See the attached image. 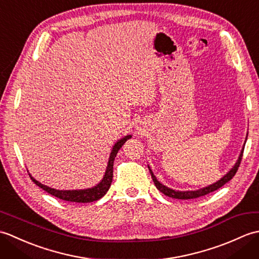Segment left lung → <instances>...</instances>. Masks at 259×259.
<instances>
[{"instance_id":"1","label":"left lung","mask_w":259,"mask_h":259,"mask_svg":"<svg viewBox=\"0 0 259 259\" xmlns=\"http://www.w3.org/2000/svg\"><path fill=\"white\" fill-rule=\"evenodd\" d=\"M244 148H245V146H244ZM244 148H243V150H241L240 155H239V158H238V160H237V162L235 163V166H234L232 169H230L229 171H228L226 175H225L221 180H218L217 183H214V184H212V185H209L208 187H205V188H201V189H198V190L177 191V190L170 189V188H168V187H166L164 185L159 183V181H158L157 178H156V176L153 175V172H152V170L150 169V167L148 166V168H149V171H150V174H151V178H152V180H153V183H155V185H156V187H157V189H158L159 191H161L163 195H166V196H168V197H171V198H176V199H194V198H198V197H201V196H205V195L210 194V192L219 189V188H221V187H223L225 184L228 183V181H229L230 179H233V177L236 175V172H237L238 167H239L240 161H241V158H243Z\"/></svg>"}]
</instances>
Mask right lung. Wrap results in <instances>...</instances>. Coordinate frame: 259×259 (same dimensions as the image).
Returning <instances> with one entry per match:
<instances>
[{
	"instance_id": "1",
	"label": "right lung",
	"mask_w": 259,
	"mask_h": 259,
	"mask_svg": "<svg viewBox=\"0 0 259 259\" xmlns=\"http://www.w3.org/2000/svg\"><path fill=\"white\" fill-rule=\"evenodd\" d=\"M130 138H131L130 135L125 136L124 138L120 139L117 144L113 146L112 151H111V153H110L108 166H107L106 174H104V177L100 181V183H99L97 186L92 187V188L82 189V190H58V189L50 188V187L38 183V181L33 178L31 175H30V177H31L33 183H34L36 186L40 187V188H42L43 190H46L50 195L59 198V199H62L65 201H71V202H92V201L99 200L100 198H102L104 195L107 194V191L109 190L110 186H111L112 177H113V161H114L115 156H117L118 151L120 150V148L123 146L124 142Z\"/></svg>"
}]
</instances>
